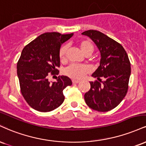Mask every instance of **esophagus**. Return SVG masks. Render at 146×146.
<instances>
[{
  "mask_svg": "<svg viewBox=\"0 0 146 146\" xmlns=\"http://www.w3.org/2000/svg\"><path fill=\"white\" fill-rule=\"evenodd\" d=\"M80 82V80H75V79H73L72 80V83L74 84H76V83H78Z\"/></svg>",
  "mask_w": 146,
  "mask_h": 146,
  "instance_id": "esophagus-1",
  "label": "esophagus"
}]
</instances>
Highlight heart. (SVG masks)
I'll list each match as a JSON object with an SVG mask.
<instances>
[{"mask_svg":"<svg viewBox=\"0 0 146 146\" xmlns=\"http://www.w3.org/2000/svg\"><path fill=\"white\" fill-rule=\"evenodd\" d=\"M79 47L80 50L85 55L88 56L92 54L94 50V44L88 39L82 40L79 42ZM68 46L65 44L60 48L59 56L60 59L64 61L66 59V54L68 51ZM90 70V68L87 65H78L72 64L65 69L64 74L66 76L75 79H80L84 76V75L88 73Z\"/></svg>","mask_w":146,"mask_h":146,"instance_id":"heart-1","label":"heart"}]
</instances>
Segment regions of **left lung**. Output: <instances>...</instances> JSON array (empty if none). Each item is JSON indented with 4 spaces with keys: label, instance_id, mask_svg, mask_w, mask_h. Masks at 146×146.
Here are the masks:
<instances>
[{
    "label": "left lung",
    "instance_id": "obj_1",
    "mask_svg": "<svg viewBox=\"0 0 146 146\" xmlns=\"http://www.w3.org/2000/svg\"><path fill=\"white\" fill-rule=\"evenodd\" d=\"M82 35L92 39L101 54L100 66L92 75L98 80L90 82V90L84 96L85 101L94 110L111 111L127 94L131 72L128 54L120 44L98 31L88 30Z\"/></svg>",
    "mask_w": 146,
    "mask_h": 146
}]
</instances>
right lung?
<instances>
[{
  "label": "right lung",
  "mask_w": 146,
  "mask_h": 146,
  "mask_svg": "<svg viewBox=\"0 0 146 146\" xmlns=\"http://www.w3.org/2000/svg\"><path fill=\"white\" fill-rule=\"evenodd\" d=\"M73 33H45L29 43L22 50L17 63V74L22 96L31 107L40 112H48L64 101L63 91L72 83L69 77L59 76L55 82L48 76L59 71V52L61 44Z\"/></svg>",
  "instance_id": "1"
}]
</instances>
